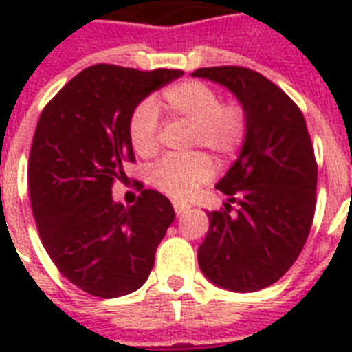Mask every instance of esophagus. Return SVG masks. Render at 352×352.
I'll list each match as a JSON object with an SVG mask.
<instances>
[{
    "mask_svg": "<svg viewBox=\"0 0 352 352\" xmlns=\"http://www.w3.org/2000/svg\"><path fill=\"white\" fill-rule=\"evenodd\" d=\"M173 210H175V214H184V212H188V210H190V204L179 203V201H175V203H173Z\"/></svg>",
    "mask_w": 352,
    "mask_h": 352,
    "instance_id": "esophagus-1",
    "label": "esophagus"
}]
</instances>
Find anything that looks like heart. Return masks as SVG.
Here are the masks:
<instances>
[{
    "label": "heart",
    "mask_w": 352,
    "mask_h": 352,
    "mask_svg": "<svg viewBox=\"0 0 352 352\" xmlns=\"http://www.w3.org/2000/svg\"><path fill=\"white\" fill-rule=\"evenodd\" d=\"M173 120L192 124L190 146L212 149L219 157H232L248 135V111L239 100H221L219 91L201 80H184L162 91L151 102L135 107L127 122L133 151L149 159L159 151V111ZM214 175V162L204 153L166 157L149 173L151 184L173 199H188Z\"/></svg>",
    "instance_id": "heart-1"
}]
</instances>
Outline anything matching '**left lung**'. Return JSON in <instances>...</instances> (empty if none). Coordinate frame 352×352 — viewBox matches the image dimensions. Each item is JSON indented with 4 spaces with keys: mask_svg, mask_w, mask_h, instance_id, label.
<instances>
[{
    "mask_svg": "<svg viewBox=\"0 0 352 352\" xmlns=\"http://www.w3.org/2000/svg\"><path fill=\"white\" fill-rule=\"evenodd\" d=\"M192 76L225 85L248 111L239 157L215 186L228 203L208 214L199 267L217 287L256 292L285 276L311 232L318 184L311 135L300 107L257 71L223 65Z\"/></svg>",
    "mask_w": 352,
    "mask_h": 352,
    "instance_id": "8db88e82",
    "label": "left lung"
}]
</instances>
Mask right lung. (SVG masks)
<instances>
[{
  "mask_svg": "<svg viewBox=\"0 0 352 352\" xmlns=\"http://www.w3.org/2000/svg\"><path fill=\"white\" fill-rule=\"evenodd\" d=\"M182 74L96 63L41 111L27 171L30 206L52 263L87 294L118 298L140 289L175 219L157 190H142L133 206L115 203L111 190L126 177V162H135L127 138L131 113Z\"/></svg>",
  "mask_w": 352,
  "mask_h": 352,
  "instance_id": "right-lung-1",
  "label": "right lung"
}]
</instances>
